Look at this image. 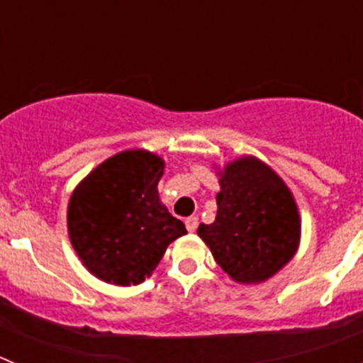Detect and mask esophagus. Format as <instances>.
<instances>
[{"label":"esophagus","mask_w":363,"mask_h":363,"mask_svg":"<svg viewBox=\"0 0 363 363\" xmlns=\"http://www.w3.org/2000/svg\"><path fill=\"white\" fill-rule=\"evenodd\" d=\"M185 227H187L189 233H194V230L198 229V218L196 216H189L187 220H185Z\"/></svg>","instance_id":"obj_1"}]
</instances>
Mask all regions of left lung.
Masks as SVG:
<instances>
[{
	"instance_id": "obj_1",
	"label": "left lung",
	"mask_w": 363,
	"mask_h": 363,
	"mask_svg": "<svg viewBox=\"0 0 363 363\" xmlns=\"http://www.w3.org/2000/svg\"><path fill=\"white\" fill-rule=\"evenodd\" d=\"M220 185L216 220L201 223L198 236L233 280H267L296 252L300 216L293 194L256 158L229 163Z\"/></svg>"
}]
</instances>
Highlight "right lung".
Instances as JSON below:
<instances>
[{
  "label": "right lung",
  "instance_id": "right-lung-1",
  "mask_svg": "<svg viewBox=\"0 0 363 363\" xmlns=\"http://www.w3.org/2000/svg\"><path fill=\"white\" fill-rule=\"evenodd\" d=\"M163 162L147 150H125L96 167L69 203V236L83 265L114 285L142 284L187 234L158 196Z\"/></svg>",
  "mask_w": 363,
  "mask_h": 363
}]
</instances>
